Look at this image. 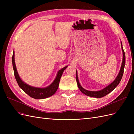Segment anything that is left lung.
I'll return each instance as SVG.
<instances>
[{
    "mask_svg": "<svg viewBox=\"0 0 134 134\" xmlns=\"http://www.w3.org/2000/svg\"><path fill=\"white\" fill-rule=\"evenodd\" d=\"M121 48H122V53H123V60H122V65H121V67L120 69V70L119 73L117 75V78L115 79V80L113 81V82L106 87V88H104L103 90L99 91H89L87 90H86L85 89H84L82 86H80V84L79 83V80L78 78V75H77V71H76V83L77 84H78V87L80 91L82 92L83 93H84V94H86L88 96L92 97H94V98H102L103 97H104L105 96H106L108 94V93L112 92L114 89L118 86V84L120 83V81L122 79V77L124 74V68H125V52L124 51V49L122 48V42H121Z\"/></svg>",
    "mask_w": 134,
    "mask_h": 134,
    "instance_id": "1",
    "label": "left lung"
}]
</instances>
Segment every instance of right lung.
Instances as JSON below:
<instances>
[{
  "label": "right lung",
  "mask_w": 134,
  "mask_h": 134,
  "mask_svg": "<svg viewBox=\"0 0 134 134\" xmlns=\"http://www.w3.org/2000/svg\"><path fill=\"white\" fill-rule=\"evenodd\" d=\"M12 64H13V68L14 70V74L16 80L18 84L19 87L25 92L26 94L31 97L35 99H44L48 98L53 94H54L55 92L57 91L59 87L60 80L61 76L64 70L67 68V66L63 68L62 69L60 70L58 72L57 76H56L55 79L51 85L49 86L44 88H40L31 87L26 83H24L23 81L20 78V77L18 74V72L16 69V66L14 62V52L13 51V56H12Z\"/></svg>",
  "instance_id": "right-lung-1"
}]
</instances>
